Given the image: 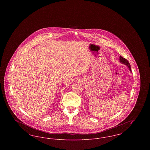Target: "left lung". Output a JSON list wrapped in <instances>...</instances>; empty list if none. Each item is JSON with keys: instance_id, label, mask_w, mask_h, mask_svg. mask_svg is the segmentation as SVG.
I'll use <instances>...</instances> for the list:
<instances>
[{"instance_id": "left-lung-1", "label": "left lung", "mask_w": 150, "mask_h": 150, "mask_svg": "<svg viewBox=\"0 0 150 150\" xmlns=\"http://www.w3.org/2000/svg\"><path fill=\"white\" fill-rule=\"evenodd\" d=\"M120 61L122 64L127 65L130 71H131V68H130V64L129 63V61L125 58L122 57V56H120Z\"/></svg>"}]
</instances>
